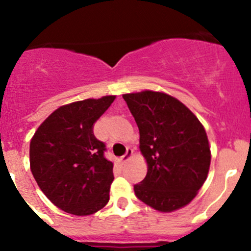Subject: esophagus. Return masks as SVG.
I'll return each mask as SVG.
<instances>
[{"mask_svg": "<svg viewBox=\"0 0 251 251\" xmlns=\"http://www.w3.org/2000/svg\"><path fill=\"white\" fill-rule=\"evenodd\" d=\"M132 154H133V151H132L131 149H127V151H126V153L123 155V157H120V160H122L123 163H126L127 160L131 159Z\"/></svg>", "mask_w": 251, "mask_h": 251, "instance_id": "34e87169", "label": "esophagus"}]
</instances>
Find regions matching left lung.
Instances as JSON below:
<instances>
[{"label": "left lung", "mask_w": 251, "mask_h": 251, "mask_svg": "<svg viewBox=\"0 0 251 251\" xmlns=\"http://www.w3.org/2000/svg\"><path fill=\"white\" fill-rule=\"evenodd\" d=\"M139 128V149L148 164L134 194L160 212L184 208L208 177L211 151L205 128L190 109L164 92L123 94Z\"/></svg>", "instance_id": "8db88e82"}]
</instances>
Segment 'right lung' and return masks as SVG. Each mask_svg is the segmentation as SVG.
<instances>
[{
  "mask_svg": "<svg viewBox=\"0 0 251 251\" xmlns=\"http://www.w3.org/2000/svg\"><path fill=\"white\" fill-rule=\"evenodd\" d=\"M116 96L85 99L59 107L30 140V171L54 205L75 216L101 210L109 201L113 163L103 157L105 144L93 125Z\"/></svg>",
  "mask_w": 251,
  "mask_h": 251,
  "instance_id": "right-lung-1",
  "label": "right lung"
}]
</instances>
